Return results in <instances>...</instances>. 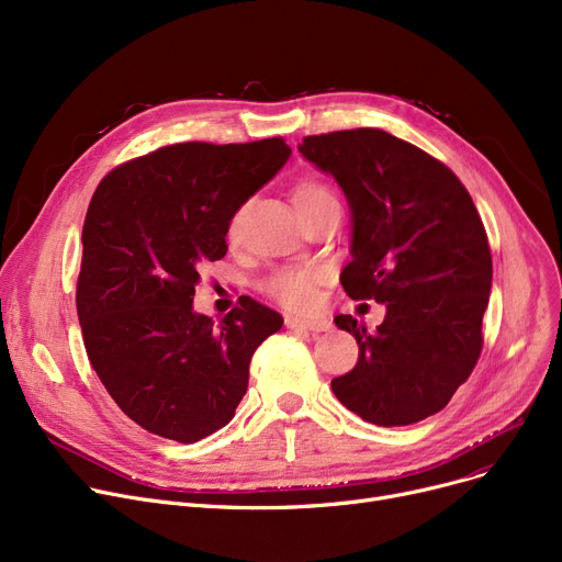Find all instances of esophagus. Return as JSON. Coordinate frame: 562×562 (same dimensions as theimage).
<instances>
[{
	"label": "esophagus",
	"mask_w": 562,
	"mask_h": 562,
	"mask_svg": "<svg viewBox=\"0 0 562 562\" xmlns=\"http://www.w3.org/2000/svg\"><path fill=\"white\" fill-rule=\"evenodd\" d=\"M286 328L289 330H305V333H326V330H330V321L328 318L286 316Z\"/></svg>",
	"instance_id": "obj_1"
}]
</instances>
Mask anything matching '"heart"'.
I'll return each mask as SVG.
<instances>
[{
    "instance_id": "b5f03b06",
    "label": "heart",
    "mask_w": 562,
    "mask_h": 562,
    "mask_svg": "<svg viewBox=\"0 0 562 562\" xmlns=\"http://www.w3.org/2000/svg\"><path fill=\"white\" fill-rule=\"evenodd\" d=\"M291 200H293V206H296V212L301 214L305 210H312L316 204L330 202L337 198L326 182L316 180V177H307V180H301L296 187H293ZM241 218H244V210L236 212L227 225V236L232 241L239 236ZM326 278L328 273L318 269V266H289V269L278 271L269 280V284H266V289H269L271 296L280 301L284 307L305 312L318 303V284L326 282Z\"/></svg>"
}]
</instances>
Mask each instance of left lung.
<instances>
[{
  "mask_svg": "<svg viewBox=\"0 0 562 562\" xmlns=\"http://www.w3.org/2000/svg\"><path fill=\"white\" fill-rule=\"evenodd\" d=\"M299 153L348 200L344 291L387 307L373 333L335 316L360 358L333 392L369 424H417L447 407L483 348L492 255L474 200L445 164L382 130L307 136Z\"/></svg>",
  "mask_w": 562,
  "mask_h": 562,
  "instance_id": "1",
  "label": "left lung"
}]
</instances>
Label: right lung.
<instances>
[{
  "mask_svg": "<svg viewBox=\"0 0 562 562\" xmlns=\"http://www.w3.org/2000/svg\"><path fill=\"white\" fill-rule=\"evenodd\" d=\"M291 157L282 138L177 143L111 170L81 229L77 316L102 385L125 415L193 445L227 426L257 346L282 316L246 299L223 321L193 310L227 225Z\"/></svg>",
  "mask_w": 562,
  "mask_h": 562,
  "instance_id": "1",
  "label": "right lung"
}]
</instances>
